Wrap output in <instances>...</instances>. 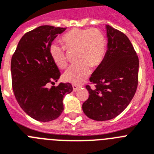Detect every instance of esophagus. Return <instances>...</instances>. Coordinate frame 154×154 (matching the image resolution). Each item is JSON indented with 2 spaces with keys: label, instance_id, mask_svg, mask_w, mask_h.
I'll return each mask as SVG.
<instances>
[{
  "label": "esophagus",
  "instance_id": "esophagus-1",
  "mask_svg": "<svg viewBox=\"0 0 154 154\" xmlns=\"http://www.w3.org/2000/svg\"><path fill=\"white\" fill-rule=\"evenodd\" d=\"M72 86H73V91H77L79 88H81V86H79V85H73Z\"/></svg>",
  "mask_w": 154,
  "mask_h": 154
}]
</instances>
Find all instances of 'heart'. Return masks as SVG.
Masks as SVG:
<instances>
[{
	"label": "heart",
	"mask_w": 154,
	"mask_h": 154,
	"mask_svg": "<svg viewBox=\"0 0 154 154\" xmlns=\"http://www.w3.org/2000/svg\"><path fill=\"white\" fill-rule=\"evenodd\" d=\"M63 46L53 43L49 46V54L54 63L60 69L68 64L66 50L74 51L77 63L68 68L63 74L64 80L73 85L85 81L91 72V66H99L106 53V39L97 29H73L60 37Z\"/></svg>",
	"instance_id": "heart-1"
}]
</instances>
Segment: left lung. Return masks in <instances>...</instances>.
I'll list each match as a JSON object with an SVG mask.
<instances>
[{"instance_id": "1", "label": "left lung", "mask_w": 154, "mask_h": 154, "mask_svg": "<svg viewBox=\"0 0 154 154\" xmlns=\"http://www.w3.org/2000/svg\"><path fill=\"white\" fill-rule=\"evenodd\" d=\"M108 49L104 60L90 77L91 88L83 103L85 114L96 121H106L123 112L138 86L139 58L130 40L124 33L106 25Z\"/></svg>"}]
</instances>
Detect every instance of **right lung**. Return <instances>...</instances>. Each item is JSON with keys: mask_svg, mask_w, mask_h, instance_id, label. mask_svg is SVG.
<instances>
[{"mask_svg": "<svg viewBox=\"0 0 154 154\" xmlns=\"http://www.w3.org/2000/svg\"><path fill=\"white\" fill-rule=\"evenodd\" d=\"M66 28L42 25L21 37L11 58V82L15 98L26 114L39 122H49L63 111V99L73 91L69 83L55 85L60 76L49 54L54 38Z\"/></svg>", "mask_w": 154, "mask_h": 154, "instance_id": "obj_1", "label": "right lung"}]
</instances>
